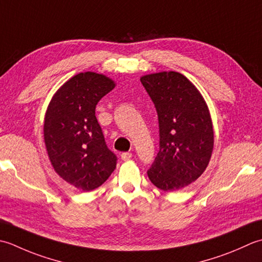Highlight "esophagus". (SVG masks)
I'll list each match as a JSON object with an SVG mask.
<instances>
[{"mask_svg": "<svg viewBox=\"0 0 262 262\" xmlns=\"http://www.w3.org/2000/svg\"><path fill=\"white\" fill-rule=\"evenodd\" d=\"M131 157H132V154L129 152V151L121 154V159H122V161H129Z\"/></svg>", "mask_w": 262, "mask_h": 262, "instance_id": "esophagus-1", "label": "esophagus"}]
</instances>
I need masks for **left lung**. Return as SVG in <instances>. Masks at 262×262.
<instances>
[{"label": "left lung", "instance_id": "1", "mask_svg": "<svg viewBox=\"0 0 262 262\" xmlns=\"http://www.w3.org/2000/svg\"><path fill=\"white\" fill-rule=\"evenodd\" d=\"M156 107L159 151L148 178L163 191H176L205 172L213 148L209 110L199 90L179 72L140 78Z\"/></svg>", "mask_w": 262, "mask_h": 262}]
</instances>
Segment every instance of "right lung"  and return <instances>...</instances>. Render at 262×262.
<instances>
[{
	"mask_svg": "<svg viewBox=\"0 0 262 262\" xmlns=\"http://www.w3.org/2000/svg\"><path fill=\"white\" fill-rule=\"evenodd\" d=\"M115 87L104 74L72 77L53 96L44 122V140L55 172L80 191L103 184L116 167V155L105 142L96 105Z\"/></svg>",
	"mask_w": 262,
	"mask_h": 262,
	"instance_id": "add662e5",
	"label": "right lung"
}]
</instances>
